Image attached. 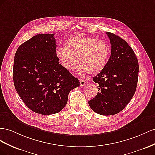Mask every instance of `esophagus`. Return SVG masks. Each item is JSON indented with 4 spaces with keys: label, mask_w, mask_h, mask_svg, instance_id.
I'll return each mask as SVG.
<instances>
[{
    "label": "esophagus",
    "mask_w": 155,
    "mask_h": 155,
    "mask_svg": "<svg viewBox=\"0 0 155 155\" xmlns=\"http://www.w3.org/2000/svg\"><path fill=\"white\" fill-rule=\"evenodd\" d=\"M80 83H81L80 84L81 86H85L86 82L84 81V80H82V79H80Z\"/></svg>",
    "instance_id": "obj_1"
}]
</instances>
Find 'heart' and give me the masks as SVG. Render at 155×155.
Instances as JSON below:
<instances>
[{
	"mask_svg": "<svg viewBox=\"0 0 155 155\" xmlns=\"http://www.w3.org/2000/svg\"><path fill=\"white\" fill-rule=\"evenodd\" d=\"M56 56L65 69L71 70L76 61L80 74H96L104 69L110 56L108 44L100 39L83 34L70 36L67 45H61L56 50Z\"/></svg>",
	"mask_w": 155,
	"mask_h": 155,
	"instance_id": "b5f03b06",
	"label": "heart"
}]
</instances>
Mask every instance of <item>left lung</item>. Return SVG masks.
<instances>
[{
    "label": "left lung",
    "mask_w": 155,
    "mask_h": 155,
    "mask_svg": "<svg viewBox=\"0 0 155 155\" xmlns=\"http://www.w3.org/2000/svg\"><path fill=\"white\" fill-rule=\"evenodd\" d=\"M107 34L111 55L104 69L93 78L99 84V92L88 104L95 112L110 116L124 109L134 95L139 65L134 51L124 39L111 32Z\"/></svg>",
    "instance_id": "1"
}]
</instances>
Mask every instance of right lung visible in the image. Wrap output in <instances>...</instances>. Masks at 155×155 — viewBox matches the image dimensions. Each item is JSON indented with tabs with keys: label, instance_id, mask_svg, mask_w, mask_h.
Wrapping results in <instances>:
<instances>
[{
	"label": "right lung",
	"instance_id": "right-lung-1",
	"mask_svg": "<svg viewBox=\"0 0 155 155\" xmlns=\"http://www.w3.org/2000/svg\"><path fill=\"white\" fill-rule=\"evenodd\" d=\"M53 34H39L21 45L14 57L13 78L15 90L33 112L58 113L68 103L70 91L80 86L59 64Z\"/></svg>",
	"mask_w": 155,
	"mask_h": 155
}]
</instances>
